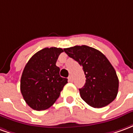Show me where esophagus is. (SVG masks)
Here are the masks:
<instances>
[{"label": "esophagus", "mask_w": 133, "mask_h": 133, "mask_svg": "<svg viewBox=\"0 0 133 133\" xmlns=\"http://www.w3.org/2000/svg\"><path fill=\"white\" fill-rule=\"evenodd\" d=\"M68 81H69L70 82H72V75H70L69 77H68Z\"/></svg>", "instance_id": "34e87169"}]
</instances>
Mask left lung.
Segmentation results:
<instances>
[{"mask_svg":"<svg viewBox=\"0 0 133 133\" xmlns=\"http://www.w3.org/2000/svg\"><path fill=\"white\" fill-rule=\"evenodd\" d=\"M64 51L83 66L85 83L79 89L81 97L90 106L100 108L115 99L119 81L114 68L102 52L87 45H75Z\"/></svg>","mask_w":133,"mask_h":133,"instance_id":"1","label":"left lung"}]
</instances>
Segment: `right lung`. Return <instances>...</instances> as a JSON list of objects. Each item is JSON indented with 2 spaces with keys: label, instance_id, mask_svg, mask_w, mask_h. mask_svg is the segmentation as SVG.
Returning a JSON list of instances; mask_svg holds the SVG:
<instances>
[{
  "label": "right lung",
  "instance_id": "right-lung-1",
  "mask_svg": "<svg viewBox=\"0 0 133 133\" xmlns=\"http://www.w3.org/2000/svg\"><path fill=\"white\" fill-rule=\"evenodd\" d=\"M62 48L55 47L41 50L25 65L21 79V91L25 103L35 110H44L52 105L68 83L60 76L56 61Z\"/></svg>",
  "mask_w": 133,
  "mask_h": 133
}]
</instances>
